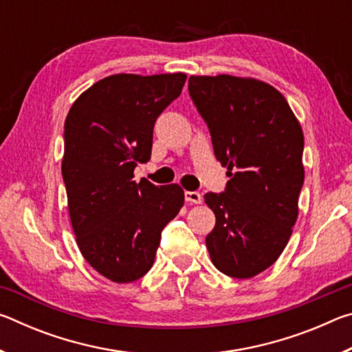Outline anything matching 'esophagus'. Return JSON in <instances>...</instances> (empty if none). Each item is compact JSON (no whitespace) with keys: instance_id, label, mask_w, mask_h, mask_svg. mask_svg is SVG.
Listing matches in <instances>:
<instances>
[{"instance_id":"obj_1","label":"esophagus","mask_w":352,"mask_h":352,"mask_svg":"<svg viewBox=\"0 0 352 352\" xmlns=\"http://www.w3.org/2000/svg\"><path fill=\"white\" fill-rule=\"evenodd\" d=\"M184 200H186L188 204H195V205L204 201L201 195L199 192H195V190H186V192H184Z\"/></svg>"}]
</instances>
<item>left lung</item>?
Masks as SVG:
<instances>
[{"label":"left lung","mask_w":352,"mask_h":352,"mask_svg":"<svg viewBox=\"0 0 352 352\" xmlns=\"http://www.w3.org/2000/svg\"><path fill=\"white\" fill-rule=\"evenodd\" d=\"M189 94L228 168L206 248L219 272L247 279L269 269L292 236L305 183V136L287 100L269 83L228 74L190 76Z\"/></svg>","instance_id":"1"}]
</instances>
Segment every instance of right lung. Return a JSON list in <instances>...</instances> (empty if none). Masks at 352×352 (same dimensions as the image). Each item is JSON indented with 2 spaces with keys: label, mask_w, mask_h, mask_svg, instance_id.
<instances>
[{
  "label": "right lung",
  "mask_w": 352,
  "mask_h": 352,
  "mask_svg": "<svg viewBox=\"0 0 352 352\" xmlns=\"http://www.w3.org/2000/svg\"><path fill=\"white\" fill-rule=\"evenodd\" d=\"M186 74H113L74 100L65 121L62 175L76 242L113 283L151 270L162 231L184 204L178 184L133 180L152 153L153 126Z\"/></svg>",
  "instance_id": "1"
}]
</instances>
